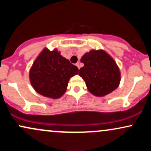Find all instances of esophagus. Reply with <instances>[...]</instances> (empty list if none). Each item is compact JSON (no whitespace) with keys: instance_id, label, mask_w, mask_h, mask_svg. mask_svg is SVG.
Listing matches in <instances>:
<instances>
[{"instance_id":"34e87169","label":"esophagus","mask_w":151,"mask_h":151,"mask_svg":"<svg viewBox=\"0 0 151 151\" xmlns=\"http://www.w3.org/2000/svg\"><path fill=\"white\" fill-rule=\"evenodd\" d=\"M76 66H77V67H78V69H80V63H79V62H77V64H76Z\"/></svg>"}]
</instances>
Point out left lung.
Masks as SVG:
<instances>
[{
	"label": "left lung",
	"mask_w": 151,
	"mask_h": 151,
	"mask_svg": "<svg viewBox=\"0 0 151 151\" xmlns=\"http://www.w3.org/2000/svg\"><path fill=\"white\" fill-rule=\"evenodd\" d=\"M84 67L79 70L90 93L96 96H104L119 86L121 73L114 60L103 50H91L81 57Z\"/></svg>",
	"instance_id": "1"
}]
</instances>
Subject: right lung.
Listing matches in <instances>:
<instances>
[{
    "label": "right lung",
    "mask_w": 151,
    "mask_h": 151,
    "mask_svg": "<svg viewBox=\"0 0 151 151\" xmlns=\"http://www.w3.org/2000/svg\"><path fill=\"white\" fill-rule=\"evenodd\" d=\"M78 72L77 67L63 58L58 50L50 51L45 48L32 64L29 77L36 92L56 99L65 93L70 79Z\"/></svg>",
    "instance_id": "add662e5"
}]
</instances>
